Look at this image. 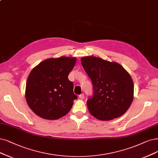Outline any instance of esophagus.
I'll list each match as a JSON object with an SVG mask.
<instances>
[{
  "label": "esophagus",
  "instance_id": "1",
  "mask_svg": "<svg viewBox=\"0 0 158 158\" xmlns=\"http://www.w3.org/2000/svg\"><path fill=\"white\" fill-rule=\"evenodd\" d=\"M79 97L80 99H81V100H83L84 98H85V95H84V94H81L79 96Z\"/></svg>",
  "mask_w": 158,
  "mask_h": 158
}]
</instances>
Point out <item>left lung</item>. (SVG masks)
I'll use <instances>...</instances> for the list:
<instances>
[{
	"mask_svg": "<svg viewBox=\"0 0 158 158\" xmlns=\"http://www.w3.org/2000/svg\"><path fill=\"white\" fill-rule=\"evenodd\" d=\"M92 80L94 95L87 101L90 113L100 120H110L123 115L133 100L134 85L130 73L116 62L94 56L81 58Z\"/></svg>",
	"mask_w": 158,
	"mask_h": 158,
	"instance_id": "obj_1",
	"label": "left lung"
}]
</instances>
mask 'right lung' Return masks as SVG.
Wrapping results in <instances>:
<instances>
[{
	"label": "right lung",
	"instance_id": "1",
	"mask_svg": "<svg viewBox=\"0 0 158 158\" xmlns=\"http://www.w3.org/2000/svg\"><path fill=\"white\" fill-rule=\"evenodd\" d=\"M75 57L51 58L35 66L27 78L25 98L28 106L40 117L56 120L65 116L77 97L68 77Z\"/></svg>",
	"mask_w": 158,
	"mask_h": 158
}]
</instances>
